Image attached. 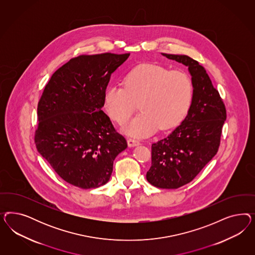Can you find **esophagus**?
Returning <instances> with one entry per match:
<instances>
[{
    "label": "esophagus",
    "mask_w": 255,
    "mask_h": 255,
    "mask_svg": "<svg viewBox=\"0 0 255 255\" xmlns=\"http://www.w3.org/2000/svg\"><path fill=\"white\" fill-rule=\"evenodd\" d=\"M127 143H128V146L130 147H136V146H139V145H140L139 141H137V140H134V139H127Z\"/></svg>",
    "instance_id": "34e87169"
}]
</instances>
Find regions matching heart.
<instances>
[{
  "instance_id": "1",
  "label": "heart",
  "mask_w": 255,
  "mask_h": 255,
  "mask_svg": "<svg viewBox=\"0 0 255 255\" xmlns=\"http://www.w3.org/2000/svg\"><path fill=\"white\" fill-rule=\"evenodd\" d=\"M193 93L192 79L183 71L144 63L127 73L124 87H109L104 102L109 116L121 125L128 121L138 102L141 111L124 131L133 137H146L158 128L177 126L190 108Z\"/></svg>"
}]
</instances>
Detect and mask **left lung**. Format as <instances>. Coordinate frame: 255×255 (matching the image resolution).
Instances as JSON below:
<instances>
[{"mask_svg":"<svg viewBox=\"0 0 255 255\" xmlns=\"http://www.w3.org/2000/svg\"><path fill=\"white\" fill-rule=\"evenodd\" d=\"M188 67L193 100L178 127L152 144L147 181L162 189H178L191 182L216 155L226 120V110L205 68L186 55L165 54Z\"/></svg>","mask_w":255,"mask_h":255,"instance_id":"8db88e82","label":"left lung"}]
</instances>
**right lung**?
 I'll list each match as a JSON object with an SVG mask.
<instances>
[{"label":"right lung","mask_w":255,"mask_h":255,"mask_svg":"<svg viewBox=\"0 0 255 255\" xmlns=\"http://www.w3.org/2000/svg\"><path fill=\"white\" fill-rule=\"evenodd\" d=\"M130 53L81 55L49 79L39 101L34 142L42 157L71 185H105L127 147L102 110L111 75Z\"/></svg>","instance_id":"right-lung-1"}]
</instances>
